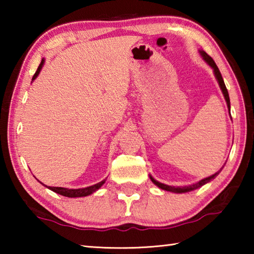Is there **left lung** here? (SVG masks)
Instances as JSON below:
<instances>
[{
	"instance_id": "1",
	"label": "left lung",
	"mask_w": 254,
	"mask_h": 254,
	"mask_svg": "<svg viewBox=\"0 0 254 254\" xmlns=\"http://www.w3.org/2000/svg\"><path fill=\"white\" fill-rule=\"evenodd\" d=\"M199 54H200L201 57H203V59L205 60V62L207 63L208 65L213 68V70H214V75H215V77H216V79H217V81H218V85H220V87H221V89H222L223 95H224V98H225V101H226L227 109H229V111H230L231 103H230L229 92H227L226 86H225V84H224V80H223V77H222V75H221V71H220V69H218V67L216 66V64H215V62L213 60V58L210 57V56H208L207 54H206L205 51H203V50H199ZM222 169H223V167H222V168H221L220 170L217 171V173H215L214 175L209 176V177H207V178H204V179H201L200 182H198V183L192 184V185H189V186H185V187L168 186V185H165V184H161V183L157 182V180H156V179H153V178L151 177V176H150V179L152 180V183H153L154 185H157V186H158L159 188L163 189V190H167V191H173V192H177V194H180V192H187V191L194 190V189H197V188H199V187H201V186H204L205 184L209 183L210 180H212V179H214L215 177H216V176L221 173Z\"/></svg>"
}]
</instances>
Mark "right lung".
Here are the masks:
<instances>
[{"label":"right lung","mask_w":254,"mask_h":254,"mask_svg":"<svg viewBox=\"0 0 254 254\" xmlns=\"http://www.w3.org/2000/svg\"><path fill=\"white\" fill-rule=\"evenodd\" d=\"M44 63H45V59H42L39 67H38V69L36 71V74H34L33 77H32V80L36 79L37 76L39 75L41 68H42V66H44ZM105 180L106 179L102 180L101 183L93 185V186H89V187H86V188H80V189H69V188H64V187H50V186H46V185H45V186L47 188H49L50 190H53L55 192H57V194H59V195L66 196V197H84V196L91 195V194H93L94 191H96L97 189H100L102 187V185L105 183Z\"/></svg>","instance_id":"obj_1"}]
</instances>
